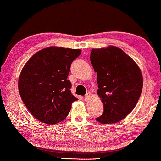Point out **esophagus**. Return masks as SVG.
Masks as SVG:
<instances>
[{
  "label": "esophagus",
  "mask_w": 161,
  "mask_h": 161,
  "mask_svg": "<svg viewBox=\"0 0 161 161\" xmlns=\"http://www.w3.org/2000/svg\"><path fill=\"white\" fill-rule=\"evenodd\" d=\"M90 94H89V93L86 94V95L85 96V101H87L88 99H90Z\"/></svg>",
  "instance_id": "34e87169"
}]
</instances>
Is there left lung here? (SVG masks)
<instances>
[{"label": "left lung", "instance_id": "1", "mask_svg": "<svg viewBox=\"0 0 161 161\" xmlns=\"http://www.w3.org/2000/svg\"><path fill=\"white\" fill-rule=\"evenodd\" d=\"M91 64L97 74V94L104 105L96 120L119 122L135 108L142 92V76L136 63L120 48H92Z\"/></svg>", "mask_w": 161, "mask_h": 161}]
</instances>
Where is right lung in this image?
I'll return each instance as SVG.
<instances>
[{
    "label": "right lung",
    "instance_id": "right-lung-1",
    "mask_svg": "<svg viewBox=\"0 0 161 161\" xmlns=\"http://www.w3.org/2000/svg\"><path fill=\"white\" fill-rule=\"evenodd\" d=\"M80 54V49L51 47L36 53L23 68L20 95L39 121L51 125L62 121L78 99L71 92L67 77L71 63Z\"/></svg>",
    "mask_w": 161,
    "mask_h": 161
}]
</instances>
